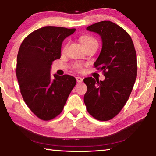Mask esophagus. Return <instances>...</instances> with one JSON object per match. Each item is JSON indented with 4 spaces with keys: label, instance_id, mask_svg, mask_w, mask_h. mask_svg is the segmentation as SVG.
<instances>
[{
    "label": "esophagus",
    "instance_id": "34e87169",
    "mask_svg": "<svg viewBox=\"0 0 156 156\" xmlns=\"http://www.w3.org/2000/svg\"><path fill=\"white\" fill-rule=\"evenodd\" d=\"M76 80H77V82L78 83H81L83 82V79L81 78V77H76Z\"/></svg>",
    "mask_w": 156,
    "mask_h": 156
}]
</instances>
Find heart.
<instances>
[{
    "label": "heart",
    "instance_id": "obj_1",
    "mask_svg": "<svg viewBox=\"0 0 156 156\" xmlns=\"http://www.w3.org/2000/svg\"><path fill=\"white\" fill-rule=\"evenodd\" d=\"M80 41L84 47L85 46H87L92 43H97V41H96V39L94 38L92 36H88V35H83V36H81L80 37ZM66 45H65L63 48V50H64L65 49H66ZM74 69L78 72H81L83 71V66H81L80 64H76L75 66H74Z\"/></svg>",
    "mask_w": 156,
    "mask_h": 156
}]
</instances>
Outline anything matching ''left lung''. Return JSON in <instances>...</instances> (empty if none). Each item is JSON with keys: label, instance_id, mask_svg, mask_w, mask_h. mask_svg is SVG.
<instances>
[{"label": "left lung", "instance_id": "left-lung-1", "mask_svg": "<svg viewBox=\"0 0 156 156\" xmlns=\"http://www.w3.org/2000/svg\"><path fill=\"white\" fill-rule=\"evenodd\" d=\"M87 30L101 37V51L94 65L106 78L83 80L87 87L84 102L93 118L107 121L120 112L133 89L137 75L136 50L129 34L110 21L95 23Z\"/></svg>", "mask_w": 156, "mask_h": 156}]
</instances>
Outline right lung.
Segmentation results:
<instances>
[{"mask_svg":"<svg viewBox=\"0 0 156 156\" xmlns=\"http://www.w3.org/2000/svg\"><path fill=\"white\" fill-rule=\"evenodd\" d=\"M76 29L44 27L32 32L21 44L17 58L16 76L20 92L28 107L38 118L50 120L59 115L76 78L69 75L51 78L53 61L61 57L62 42Z\"/></svg>","mask_w":156,"mask_h":156,"instance_id":"1","label":"right lung"}]
</instances>
